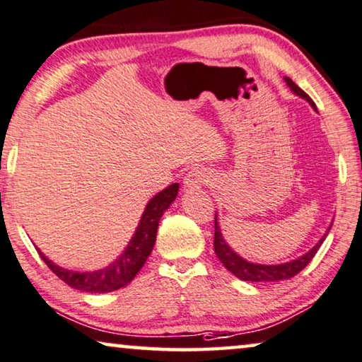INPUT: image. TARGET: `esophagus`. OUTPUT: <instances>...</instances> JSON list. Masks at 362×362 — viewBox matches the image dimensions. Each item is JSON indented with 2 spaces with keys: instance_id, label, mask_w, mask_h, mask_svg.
Returning a JSON list of instances; mask_svg holds the SVG:
<instances>
[{
  "instance_id": "34e87169",
  "label": "esophagus",
  "mask_w": 362,
  "mask_h": 362,
  "mask_svg": "<svg viewBox=\"0 0 362 362\" xmlns=\"http://www.w3.org/2000/svg\"><path fill=\"white\" fill-rule=\"evenodd\" d=\"M208 174L206 170L199 169V167H195V169H192L188 174L185 175V179H183V183H185L187 188H199L204 183L208 182Z\"/></svg>"
}]
</instances>
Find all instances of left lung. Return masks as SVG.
Instances as JSON below:
<instances>
[{
	"label": "left lung",
	"mask_w": 362,
	"mask_h": 362,
	"mask_svg": "<svg viewBox=\"0 0 362 362\" xmlns=\"http://www.w3.org/2000/svg\"><path fill=\"white\" fill-rule=\"evenodd\" d=\"M284 81L296 95L305 99L315 109L314 100H312L310 97L307 95L304 90H302L299 86L294 83L293 79L284 78ZM330 229H332V226L328 228V230ZM325 235H323L322 239L317 242V245L314 247V249H310L305 253V255L296 258V260H293V262L283 263V265H260V263H250V262L244 260V258L237 255V253L230 249V247L228 245V242L223 239V234H221V229L218 224V216H214V252H216V255H218L219 262L223 263V265L228 268L229 272L234 274V276L242 279V281L258 283V281H283V279H291L298 273H300L307 265H309L312 258L315 257L317 250L320 249L323 240H325Z\"/></svg>",
	"instance_id": "obj_1"
}]
</instances>
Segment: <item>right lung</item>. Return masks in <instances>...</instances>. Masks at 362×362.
Returning <instances> with one entry per match:
<instances>
[{"label":"right lung","mask_w":362,"mask_h":362,"mask_svg":"<svg viewBox=\"0 0 362 362\" xmlns=\"http://www.w3.org/2000/svg\"><path fill=\"white\" fill-rule=\"evenodd\" d=\"M177 193H179V183H172L165 190L159 192L151 202L148 203L146 209L139 219L136 233L133 234L128 247L115 262L110 263L107 268L97 269V272H71V269H64L58 267L52 260L43 255L37 249L42 260L47 263V267L57 274L62 281L71 286L74 289L86 291V293H112L125 286L136 276L139 269L143 268L144 262L153 252L156 234H158V226L160 216L164 214L167 208L174 202Z\"/></svg>","instance_id":"obj_1"}]
</instances>
